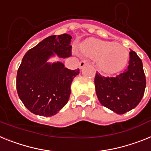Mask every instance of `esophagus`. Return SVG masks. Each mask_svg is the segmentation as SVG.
Segmentation results:
<instances>
[{
    "label": "esophagus",
    "instance_id": "obj_1",
    "mask_svg": "<svg viewBox=\"0 0 151 151\" xmlns=\"http://www.w3.org/2000/svg\"><path fill=\"white\" fill-rule=\"evenodd\" d=\"M89 63L88 61L87 60H82L81 62L79 63V69H82V68L84 67L85 66H86V65H88Z\"/></svg>",
    "mask_w": 151,
    "mask_h": 151
}]
</instances>
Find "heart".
Returning <instances> with one entry per match:
<instances>
[{"label": "heart", "instance_id": "1", "mask_svg": "<svg viewBox=\"0 0 151 151\" xmlns=\"http://www.w3.org/2000/svg\"><path fill=\"white\" fill-rule=\"evenodd\" d=\"M82 54L97 59L100 69L106 73H116L125 67L129 60V52L122 45L101 40H86L81 43Z\"/></svg>", "mask_w": 151, "mask_h": 151}]
</instances>
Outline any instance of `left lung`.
<instances>
[{"label": "left lung", "mask_w": 151, "mask_h": 151, "mask_svg": "<svg viewBox=\"0 0 151 151\" xmlns=\"http://www.w3.org/2000/svg\"><path fill=\"white\" fill-rule=\"evenodd\" d=\"M94 85L97 98L103 106L123 114L134 109L145 94L146 78L143 64L135 52H129V66L115 77L96 73Z\"/></svg>", "instance_id": "8db88e82"}]
</instances>
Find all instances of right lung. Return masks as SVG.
Listing matches in <instances>:
<instances>
[{"instance_id": "1", "label": "right lung", "mask_w": 151, "mask_h": 151, "mask_svg": "<svg viewBox=\"0 0 151 151\" xmlns=\"http://www.w3.org/2000/svg\"><path fill=\"white\" fill-rule=\"evenodd\" d=\"M72 36L51 35L28 50L17 76V90L24 106L35 115L52 116L67 104L73 80L79 69L71 70L61 62L49 63L55 55H72Z\"/></svg>"}]
</instances>
